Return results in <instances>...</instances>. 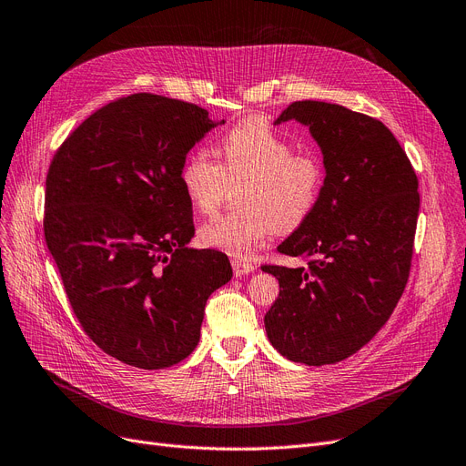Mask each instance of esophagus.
Instances as JSON below:
<instances>
[{
	"label": "esophagus",
	"instance_id": "1",
	"mask_svg": "<svg viewBox=\"0 0 466 466\" xmlns=\"http://www.w3.org/2000/svg\"><path fill=\"white\" fill-rule=\"evenodd\" d=\"M256 269L254 264L250 262H245V259H233V271H235V277H243V275H248Z\"/></svg>",
	"mask_w": 466,
	"mask_h": 466
}]
</instances>
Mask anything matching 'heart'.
<instances>
[{
  "instance_id": "1",
  "label": "heart",
  "mask_w": 466,
  "mask_h": 466,
  "mask_svg": "<svg viewBox=\"0 0 466 466\" xmlns=\"http://www.w3.org/2000/svg\"><path fill=\"white\" fill-rule=\"evenodd\" d=\"M218 162L202 148L185 157L179 185L198 214H212L229 187L238 212L216 216L198 228V243L233 258H247L279 229L294 231L313 214L325 189V164L264 120H245L216 145Z\"/></svg>"
}]
</instances>
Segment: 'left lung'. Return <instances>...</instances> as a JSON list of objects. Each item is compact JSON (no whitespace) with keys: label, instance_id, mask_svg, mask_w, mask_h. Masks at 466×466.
I'll use <instances>...</instances> for the list:
<instances>
[{"label":"left lung","instance_id":"obj_1","mask_svg":"<svg viewBox=\"0 0 466 466\" xmlns=\"http://www.w3.org/2000/svg\"><path fill=\"white\" fill-rule=\"evenodd\" d=\"M309 127L325 164L313 214L277 250L302 268L264 266L279 298L264 323L290 361L337 363L390 319L411 269L419 179L394 134L377 118L323 101H294L275 124Z\"/></svg>","mask_w":466,"mask_h":466}]
</instances>
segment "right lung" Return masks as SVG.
I'll return each instance as SVG.
<instances>
[{"label":"right lung","instance_id":"right-lung-1","mask_svg":"<svg viewBox=\"0 0 466 466\" xmlns=\"http://www.w3.org/2000/svg\"><path fill=\"white\" fill-rule=\"evenodd\" d=\"M214 126L198 105L134 93L96 110L51 160L47 248L87 337L126 365L183 361L208 296L231 281L226 254L187 247L193 207L179 185Z\"/></svg>","mask_w":466,"mask_h":466}]
</instances>
